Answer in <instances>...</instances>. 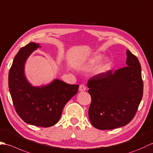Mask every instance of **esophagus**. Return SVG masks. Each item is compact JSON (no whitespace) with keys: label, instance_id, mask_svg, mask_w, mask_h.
<instances>
[{"label":"esophagus","instance_id":"1","mask_svg":"<svg viewBox=\"0 0 153 153\" xmlns=\"http://www.w3.org/2000/svg\"><path fill=\"white\" fill-rule=\"evenodd\" d=\"M86 90V86L84 85V84H81L79 86V91H83Z\"/></svg>","mask_w":153,"mask_h":153}]
</instances>
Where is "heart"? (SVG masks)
I'll return each instance as SVG.
<instances>
[{
	"label": "heart",
	"mask_w": 153,
	"mask_h": 153,
	"mask_svg": "<svg viewBox=\"0 0 153 153\" xmlns=\"http://www.w3.org/2000/svg\"><path fill=\"white\" fill-rule=\"evenodd\" d=\"M101 58H102V56L101 55H99V54H96V55L93 56L92 57H91L90 59H88L85 64V67L87 68V69H91V68L94 67L100 62ZM110 66L111 64L108 61H102V62H101L97 65L96 69V72L98 74H104L109 69Z\"/></svg>",
	"instance_id": "1"
}]
</instances>
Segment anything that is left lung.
<instances>
[{
  "instance_id": "obj_1",
  "label": "left lung",
  "mask_w": 153,
  "mask_h": 153,
  "mask_svg": "<svg viewBox=\"0 0 153 153\" xmlns=\"http://www.w3.org/2000/svg\"><path fill=\"white\" fill-rule=\"evenodd\" d=\"M126 55V67L96 75L88 82L91 97L89 119L99 130H112L128 124L143 97L140 62L128 50Z\"/></svg>"
}]
</instances>
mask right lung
<instances>
[{"mask_svg": "<svg viewBox=\"0 0 153 153\" xmlns=\"http://www.w3.org/2000/svg\"><path fill=\"white\" fill-rule=\"evenodd\" d=\"M40 44L30 42L16 54L8 74V86L13 104L20 118L30 125L50 127L59 121L65 104L76 94L79 86L59 79L34 86L27 79L25 65Z\"/></svg>", "mask_w": 153, "mask_h": 153, "instance_id": "obj_1", "label": "right lung"}]
</instances>
